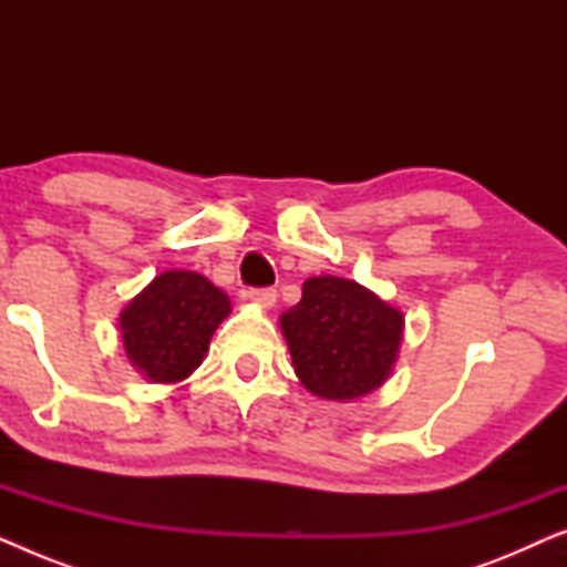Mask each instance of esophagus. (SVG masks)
I'll return each mask as SVG.
<instances>
[{
    "label": "esophagus",
    "instance_id": "34e87169",
    "mask_svg": "<svg viewBox=\"0 0 567 567\" xmlns=\"http://www.w3.org/2000/svg\"><path fill=\"white\" fill-rule=\"evenodd\" d=\"M276 289H250L247 291V299L252 301V305H258V307H274L276 305Z\"/></svg>",
    "mask_w": 567,
    "mask_h": 567
}]
</instances>
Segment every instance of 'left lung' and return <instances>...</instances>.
<instances>
[{"label": "left lung", "mask_w": 567, "mask_h": 567, "mask_svg": "<svg viewBox=\"0 0 567 567\" xmlns=\"http://www.w3.org/2000/svg\"><path fill=\"white\" fill-rule=\"evenodd\" d=\"M400 309L338 276H315L281 315L293 371L322 400L348 402L386 382L402 340Z\"/></svg>", "instance_id": "obj_1"}]
</instances>
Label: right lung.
<instances>
[{
	"label": "right lung",
	"instance_id": "obj_1",
	"mask_svg": "<svg viewBox=\"0 0 567 567\" xmlns=\"http://www.w3.org/2000/svg\"><path fill=\"white\" fill-rule=\"evenodd\" d=\"M231 312L229 297L193 270H165L118 317L131 367L154 384H177L200 367Z\"/></svg>",
	"mask_w": 567,
	"mask_h": 567
}]
</instances>
